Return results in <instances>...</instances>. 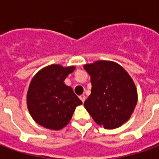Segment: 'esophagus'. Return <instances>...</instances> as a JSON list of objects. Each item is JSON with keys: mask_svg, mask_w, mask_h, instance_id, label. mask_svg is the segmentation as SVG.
Here are the masks:
<instances>
[{"mask_svg": "<svg viewBox=\"0 0 159 159\" xmlns=\"http://www.w3.org/2000/svg\"><path fill=\"white\" fill-rule=\"evenodd\" d=\"M80 100L83 101V103L85 101V100H86V97H85V95H81L80 96Z\"/></svg>", "mask_w": 159, "mask_h": 159, "instance_id": "obj_1", "label": "esophagus"}]
</instances>
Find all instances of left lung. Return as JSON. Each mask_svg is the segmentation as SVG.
Wrapping results in <instances>:
<instances>
[{
	"label": "left lung",
	"instance_id": "1",
	"mask_svg": "<svg viewBox=\"0 0 159 159\" xmlns=\"http://www.w3.org/2000/svg\"><path fill=\"white\" fill-rule=\"evenodd\" d=\"M90 75L91 94L84 107L97 124L107 129L118 128L129 119L137 103L133 80L122 66L106 60L85 65Z\"/></svg>",
	"mask_w": 159,
	"mask_h": 159
}]
</instances>
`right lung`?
I'll use <instances>...</instances> for the list:
<instances>
[{"label": "right lung", "instance_id": "right-lung-1", "mask_svg": "<svg viewBox=\"0 0 159 159\" xmlns=\"http://www.w3.org/2000/svg\"><path fill=\"white\" fill-rule=\"evenodd\" d=\"M75 66L51 65L36 73L27 93V107L36 123L49 129L59 130L69 123L77 106L83 104L64 81Z\"/></svg>", "mask_w": 159, "mask_h": 159}]
</instances>
